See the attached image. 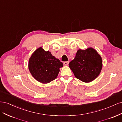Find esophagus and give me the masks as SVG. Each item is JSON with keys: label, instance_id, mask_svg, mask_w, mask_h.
Here are the masks:
<instances>
[{"label": "esophagus", "instance_id": "1", "mask_svg": "<svg viewBox=\"0 0 122 122\" xmlns=\"http://www.w3.org/2000/svg\"><path fill=\"white\" fill-rule=\"evenodd\" d=\"M69 61H65V62H64L63 64H64V65L65 66H67V65H69Z\"/></svg>", "mask_w": 122, "mask_h": 122}]
</instances>
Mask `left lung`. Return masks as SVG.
<instances>
[{
  "label": "left lung",
  "mask_w": 122,
  "mask_h": 122,
  "mask_svg": "<svg viewBox=\"0 0 122 122\" xmlns=\"http://www.w3.org/2000/svg\"><path fill=\"white\" fill-rule=\"evenodd\" d=\"M69 67L77 79L84 82H90L96 78L102 67V58L92 48L79 49Z\"/></svg>",
  "instance_id": "1"
}]
</instances>
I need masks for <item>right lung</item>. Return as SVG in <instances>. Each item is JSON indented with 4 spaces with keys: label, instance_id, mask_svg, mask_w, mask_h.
<instances>
[{
    "label": "right lung",
    "instance_id": "1",
    "mask_svg": "<svg viewBox=\"0 0 122 122\" xmlns=\"http://www.w3.org/2000/svg\"><path fill=\"white\" fill-rule=\"evenodd\" d=\"M63 67L60 61L49 51L42 47L36 50L29 58L28 68L34 78L43 83H49L56 78L60 68Z\"/></svg>",
    "mask_w": 122,
    "mask_h": 122
}]
</instances>
